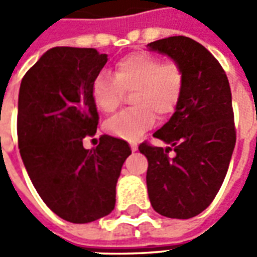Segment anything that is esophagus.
<instances>
[{
  "mask_svg": "<svg viewBox=\"0 0 257 257\" xmlns=\"http://www.w3.org/2000/svg\"><path fill=\"white\" fill-rule=\"evenodd\" d=\"M131 150L136 151V150H138V146H136V145H131Z\"/></svg>",
  "mask_w": 257,
  "mask_h": 257,
  "instance_id": "1",
  "label": "esophagus"
}]
</instances>
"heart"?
Returning <instances> with one entry per match:
<instances>
[{"mask_svg": "<svg viewBox=\"0 0 257 257\" xmlns=\"http://www.w3.org/2000/svg\"><path fill=\"white\" fill-rule=\"evenodd\" d=\"M186 88V73L176 60H165L147 52L131 53L115 64L114 77L97 74L92 97L100 111L110 114L131 96L134 108L107 119L104 129L112 136L136 140L154 125L156 115L168 118L178 110Z\"/></svg>", "mask_w": 257, "mask_h": 257, "instance_id": "1", "label": "heart"}]
</instances>
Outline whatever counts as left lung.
<instances>
[{"instance_id":"obj_1","label":"left lung","mask_w":257,"mask_h":257,"mask_svg":"<svg viewBox=\"0 0 257 257\" xmlns=\"http://www.w3.org/2000/svg\"><path fill=\"white\" fill-rule=\"evenodd\" d=\"M147 47L176 60L186 73L178 110L154 134L171 147L139 146L149 161V198L160 215L190 219L215 199L230 165L237 139L230 84L215 56L189 37H168ZM172 150L175 157H169Z\"/></svg>"}]
</instances>
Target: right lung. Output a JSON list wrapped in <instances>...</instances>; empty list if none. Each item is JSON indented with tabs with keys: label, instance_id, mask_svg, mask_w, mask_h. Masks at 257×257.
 <instances>
[{
	"label": "right lung",
	"instance_id": "right-lung-1",
	"mask_svg": "<svg viewBox=\"0 0 257 257\" xmlns=\"http://www.w3.org/2000/svg\"><path fill=\"white\" fill-rule=\"evenodd\" d=\"M107 63L93 48L56 47L22 79L18 145L31 182L48 208L71 223H90L115 206V186L132 153L122 139L95 136L99 114L92 82Z\"/></svg>",
	"mask_w": 257,
	"mask_h": 257
}]
</instances>
